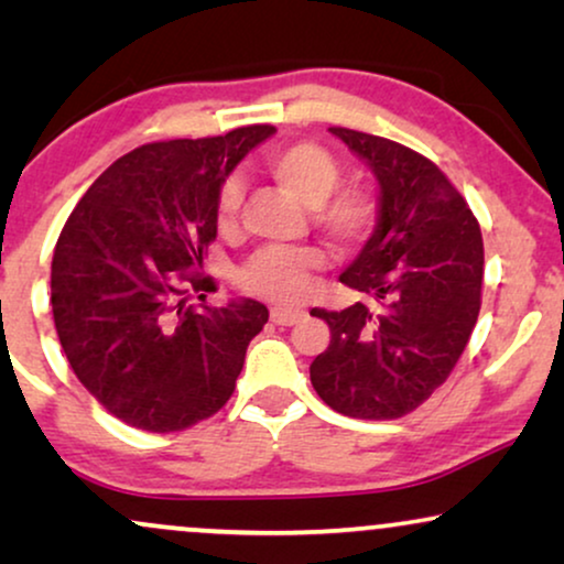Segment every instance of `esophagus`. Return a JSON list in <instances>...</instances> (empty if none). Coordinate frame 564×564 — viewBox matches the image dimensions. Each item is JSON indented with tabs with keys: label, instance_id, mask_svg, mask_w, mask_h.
Masks as SVG:
<instances>
[{
	"label": "esophagus",
	"instance_id": "1",
	"mask_svg": "<svg viewBox=\"0 0 564 564\" xmlns=\"http://www.w3.org/2000/svg\"><path fill=\"white\" fill-rule=\"evenodd\" d=\"M303 311H290V307H272V323L274 326H295L303 321Z\"/></svg>",
	"mask_w": 564,
	"mask_h": 564
}]
</instances>
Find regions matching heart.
<instances>
[{
	"label": "heart",
	"mask_w": 564,
	"mask_h": 564,
	"mask_svg": "<svg viewBox=\"0 0 564 564\" xmlns=\"http://www.w3.org/2000/svg\"><path fill=\"white\" fill-rule=\"evenodd\" d=\"M264 169L269 176L295 195L300 203L311 207L313 223L330 241L354 249L365 243L380 218L377 197L361 184L341 182V166L336 156L318 143L297 141L267 153ZM243 182L228 176L220 184L215 220L223 234H230L238 226L243 207ZM323 267L318 249H261L241 267V288L253 295L274 300V303H297L307 292V282L315 269Z\"/></svg>",
	"instance_id": "1"
}]
</instances>
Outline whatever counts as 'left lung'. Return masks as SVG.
<instances>
[{"instance_id":"obj_1","label":"left lung","mask_w":564,"mask_h":564,"mask_svg":"<svg viewBox=\"0 0 564 564\" xmlns=\"http://www.w3.org/2000/svg\"><path fill=\"white\" fill-rule=\"evenodd\" d=\"M380 184V218L359 257L344 269L346 288L375 297L321 311L328 349L311 365L315 392L336 413L392 421L446 382L480 315L482 234L467 199L434 161L388 138L330 128Z\"/></svg>"}]
</instances>
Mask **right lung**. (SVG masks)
<instances>
[{"label": "right lung", "instance_id": "obj_1", "mask_svg": "<svg viewBox=\"0 0 564 564\" xmlns=\"http://www.w3.org/2000/svg\"><path fill=\"white\" fill-rule=\"evenodd\" d=\"M272 126L176 138L126 153L79 199L51 264L58 341L79 382L128 426L172 434L234 395L269 321L257 300L213 307L203 267L220 184ZM198 292L199 306L186 303Z\"/></svg>", "mask_w": 564, "mask_h": 564}]
</instances>
